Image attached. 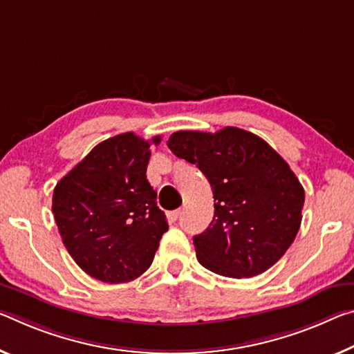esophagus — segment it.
I'll return each mask as SVG.
<instances>
[{"instance_id":"obj_1","label":"esophagus","mask_w":354,"mask_h":354,"mask_svg":"<svg viewBox=\"0 0 354 354\" xmlns=\"http://www.w3.org/2000/svg\"><path fill=\"white\" fill-rule=\"evenodd\" d=\"M167 217H168V221H170V222H176L178 218L181 217V211L176 209V211H170V212H167Z\"/></svg>"}]
</instances>
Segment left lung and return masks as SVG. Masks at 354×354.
<instances>
[{
    "label": "left lung",
    "instance_id": "8db88e82",
    "mask_svg": "<svg viewBox=\"0 0 354 354\" xmlns=\"http://www.w3.org/2000/svg\"><path fill=\"white\" fill-rule=\"evenodd\" d=\"M167 145L197 165L212 189L214 217L194 236L200 265L243 279L277 263L298 234L304 206V189L287 162L265 140L238 127L179 131Z\"/></svg>",
    "mask_w": 354,
    "mask_h": 354
}]
</instances>
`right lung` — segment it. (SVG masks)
<instances>
[{
  "mask_svg": "<svg viewBox=\"0 0 354 354\" xmlns=\"http://www.w3.org/2000/svg\"><path fill=\"white\" fill-rule=\"evenodd\" d=\"M151 142L126 132L99 143L56 184L52 211L67 252L88 276L131 282L168 230L147 179Z\"/></svg>",
  "mask_w": 354,
  "mask_h": 354,
  "instance_id": "right-lung-1",
  "label": "right lung"
}]
</instances>
